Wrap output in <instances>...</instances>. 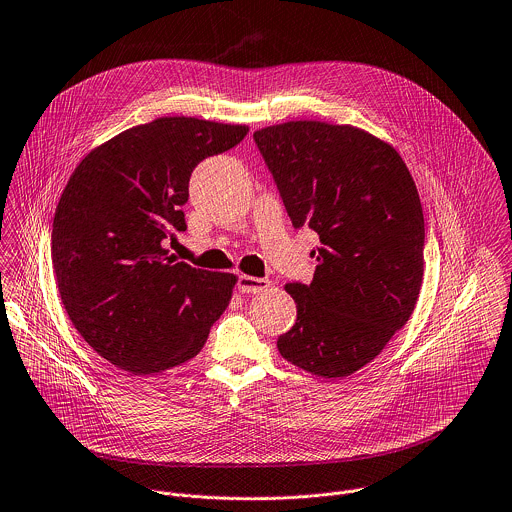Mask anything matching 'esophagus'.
I'll use <instances>...</instances> for the list:
<instances>
[{
	"label": "esophagus",
	"instance_id": "34e87169",
	"mask_svg": "<svg viewBox=\"0 0 512 512\" xmlns=\"http://www.w3.org/2000/svg\"><path fill=\"white\" fill-rule=\"evenodd\" d=\"M269 285H271V281H269V279L251 277V275H241V277H239V283H237L239 291H241V293H247V295H249V293L265 291Z\"/></svg>",
	"mask_w": 512,
	"mask_h": 512
}]
</instances>
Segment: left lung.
<instances>
[{"mask_svg": "<svg viewBox=\"0 0 512 512\" xmlns=\"http://www.w3.org/2000/svg\"><path fill=\"white\" fill-rule=\"evenodd\" d=\"M253 139L293 225L321 243L311 285H285L297 321L277 349L311 375L349 377L417 305L425 271L417 185L393 145L353 125L287 121Z\"/></svg>", "mask_w": 512, "mask_h": 512, "instance_id": "left-lung-1", "label": "left lung"}]
</instances>
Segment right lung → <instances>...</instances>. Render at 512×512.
Masks as SVG:
<instances>
[{"label":"right lung","instance_id":"add662e5","mask_svg":"<svg viewBox=\"0 0 512 512\" xmlns=\"http://www.w3.org/2000/svg\"><path fill=\"white\" fill-rule=\"evenodd\" d=\"M247 125L159 117L89 151L53 217L51 259L61 303L103 359L133 375L193 359L231 301L237 277L175 261L181 205L199 161L235 147Z\"/></svg>","mask_w":512,"mask_h":512}]
</instances>
